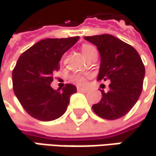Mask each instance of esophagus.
Masks as SVG:
<instances>
[{
    "instance_id": "34e87169",
    "label": "esophagus",
    "mask_w": 156,
    "mask_h": 156,
    "mask_svg": "<svg viewBox=\"0 0 156 156\" xmlns=\"http://www.w3.org/2000/svg\"><path fill=\"white\" fill-rule=\"evenodd\" d=\"M78 92H87L88 89L87 88H82V87H78Z\"/></svg>"
}]
</instances>
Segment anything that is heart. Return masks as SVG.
<instances>
[{
    "label": "heart",
    "instance_id": "obj_1",
    "mask_svg": "<svg viewBox=\"0 0 156 156\" xmlns=\"http://www.w3.org/2000/svg\"><path fill=\"white\" fill-rule=\"evenodd\" d=\"M96 49L90 44H84L82 46V52L83 54L85 55L86 58H87L89 55H91L93 52H95ZM71 80L76 83L78 86H82L85 84V81H86V78L82 75H79V74H75L71 77Z\"/></svg>",
    "mask_w": 156,
    "mask_h": 156
}]
</instances>
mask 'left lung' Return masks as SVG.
<instances>
[{
    "label": "left lung",
    "mask_w": 156,
    "mask_h": 156,
    "mask_svg": "<svg viewBox=\"0 0 156 156\" xmlns=\"http://www.w3.org/2000/svg\"><path fill=\"white\" fill-rule=\"evenodd\" d=\"M100 52L101 63L97 80H110L109 91L92 106L101 118L116 120L126 115L137 102L145 78V66L131 45L108 34L85 36Z\"/></svg>",
    "instance_id": "8db88e82"
}]
</instances>
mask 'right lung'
<instances>
[{
    "mask_svg": "<svg viewBox=\"0 0 156 156\" xmlns=\"http://www.w3.org/2000/svg\"><path fill=\"white\" fill-rule=\"evenodd\" d=\"M78 39L79 36L44 39L20 56L12 71L13 90L22 107L33 118L50 121L66 112L69 97L77 92V87L67 84L62 90H54L51 83L52 73L59 70L62 55Z\"/></svg>",
    "mask_w": 156,
    "mask_h": 156,
    "instance_id": "obj_1",
    "label": "right lung"
}]
</instances>
